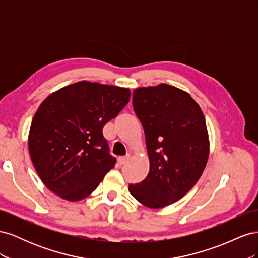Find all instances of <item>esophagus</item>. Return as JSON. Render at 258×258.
<instances>
[{
	"label": "esophagus",
	"mask_w": 258,
	"mask_h": 258,
	"mask_svg": "<svg viewBox=\"0 0 258 258\" xmlns=\"http://www.w3.org/2000/svg\"><path fill=\"white\" fill-rule=\"evenodd\" d=\"M128 159H129V156H123V157H119L117 159V162H118L119 166H122L128 161Z\"/></svg>",
	"instance_id": "1"
}]
</instances>
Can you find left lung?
Listing matches in <instances>:
<instances>
[{"label":"left lung","mask_w":258,"mask_h":258,"mask_svg":"<svg viewBox=\"0 0 258 258\" xmlns=\"http://www.w3.org/2000/svg\"><path fill=\"white\" fill-rule=\"evenodd\" d=\"M134 110L145 132L150 172L129 191L142 205L174 204L198 182L209 158L205 116L188 93L167 84L134 91Z\"/></svg>","instance_id":"left-lung-1"}]
</instances>
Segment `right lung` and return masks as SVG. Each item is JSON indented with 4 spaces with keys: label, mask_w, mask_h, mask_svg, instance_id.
Listing matches in <instances>:
<instances>
[{
    "label": "right lung",
    "mask_w": 258,
    "mask_h": 258,
    "mask_svg": "<svg viewBox=\"0 0 258 258\" xmlns=\"http://www.w3.org/2000/svg\"><path fill=\"white\" fill-rule=\"evenodd\" d=\"M129 100L128 88L83 81L43 101L28 143L36 172L49 190L79 201L97 188L116 163L102 129Z\"/></svg>",
    "instance_id": "right-lung-1"
}]
</instances>
